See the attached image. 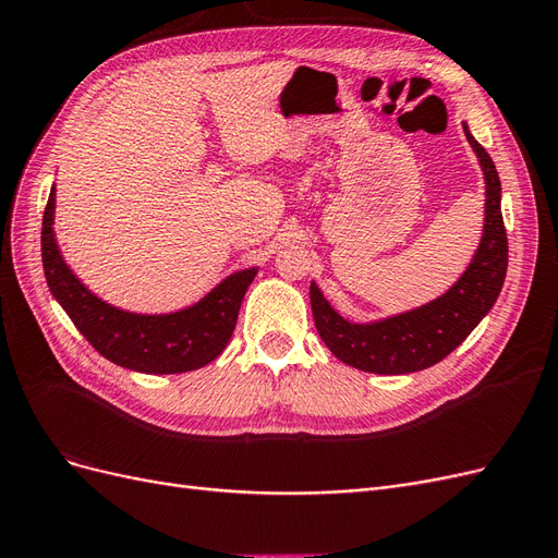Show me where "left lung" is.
Instances as JSON below:
<instances>
[{"instance_id":"8db88e82","label":"left lung","mask_w":558,"mask_h":558,"mask_svg":"<svg viewBox=\"0 0 558 558\" xmlns=\"http://www.w3.org/2000/svg\"><path fill=\"white\" fill-rule=\"evenodd\" d=\"M465 137L475 150L484 181L486 209L484 232L475 258L461 279L424 307L404 312L375 324H349L312 283V314L320 340L342 363L363 373L408 375L440 363L475 330L494 307L508 272V234L500 211V179L492 156L463 125Z\"/></svg>"}]
</instances>
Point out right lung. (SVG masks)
<instances>
[{"label": "right lung", "mask_w": 558, "mask_h": 558, "mask_svg": "<svg viewBox=\"0 0 558 558\" xmlns=\"http://www.w3.org/2000/svg\"><path fill=\"white\" fill-rule=\"evenodd\" d=\"M56 189L41 223V260L50 293L78 332L111 363L146 375H177L205 367L230 342L244 293L258 267L223 279L197 305L174 314H132L93 295L60 256L53 232Z\"/></svg>", "instance_id": "obj_1"}]
</instances>
